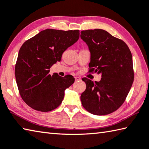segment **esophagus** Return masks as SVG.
Returning a JSON list of instances; mask_svg holds the SVG:
<instances>
[{"mask_svg":"<svg viewBox=\"0 0 149 149\" xmlns=\"http://www.w3.org/2000/svg\"><path fill=\"white\" fill-rule=\"evenodd\" d=\"M75 81H79V80H81V78L79 77H75Z\"/></svg>","mask_w":149,"mask_h":149,"instance_id":"34e87169","label":"esophagus"}]
</instances>
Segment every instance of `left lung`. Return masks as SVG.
<instances>
[{
	"instance_id": "left-lung-1",
	"label": "left lung",
	"mask_w": 149,
	"mask_h": 149,
	"mask_svg": "<svg viewBox=\"0 0 149 149\" xmlns=\"http://www.w3.org/2000/svg\"><path fill=\"white\" fill-rule=\"evenodd\" d=\"M81 34L91 51L90 70L102 74L100 81L83 78L86 86L81 95V104L92 114H110L123 105L134 82L131 51L125 42L104 30H86Z\"/></svg>"
}]
</instances>
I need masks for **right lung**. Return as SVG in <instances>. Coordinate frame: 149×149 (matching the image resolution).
Returning <instances> with one entry per match:
<instances>
[{
	"label": "right lung",
	"mask_w": 149,
	"mask_h": 149,
	"mask_svg": "<svg viewBox=\"0 0 149 149\" xmlns=\"http://www.w3.org/2000/svg\"><path fill=\"white\" fill-rule=\"evenodd\" d=\"M79 38V30L45 29L24 43L15 66L17 87L23 100L33 109L51 111L61 105L64 91L74 83L71 75L49 74L68 47Z\"/></svg>",
	"instance_id": "right-lung-1"
}]
</instances>
